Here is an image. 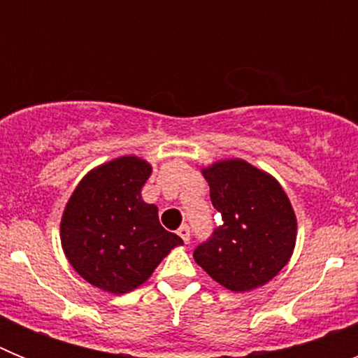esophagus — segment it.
Masks as SVG:
<instances>
[{
    "label": "esophagus",
    "mask_w": 358,
    "mask_h": 358,
    "mask_svg": "<svg viewBox=\"0 0 358 358\" xmlns=\"http://www.w3.org/2000/svg\"><path fill=\"white\" fill-rule=\"evenodd\" d=\"M177 235L181 236L182 242L188 243L189 242V227L188 226H181L179 229H177Z\"/></svg>",
    "instance_id": "34e87169"
}]
</instances>
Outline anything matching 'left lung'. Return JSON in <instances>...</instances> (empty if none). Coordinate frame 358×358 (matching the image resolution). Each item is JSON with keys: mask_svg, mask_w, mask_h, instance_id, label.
<instances>
[{"mask_svg": "<svg viewBox=\"0 0 358 358\" xmlns=\"http://www.w3.org/2000/svg\"><path fill=\"white\" fill-rule=\"evenodd\" d=\"M224 224L194 252L213 281L249 292L280 274L296 248L297 218L276 177L240 157L201 166Z\"/></svg>", "mask_w": 358, "mask_h": 358, "instance_id": "8db88e82", "label": "left lung"}]
</instances>
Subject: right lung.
Returning a JSON list of instances; mask_svg holds the SVG:
<instances>
[{
    "label": "right lung",
    "mask_w": 358,
    "mask_h": 358,
    "mask_svg": "<svg viewBox=\"0 0 358 358\" xmlns=\"http://www.w3.org/2000/svg\"><path fill=\"white\" fill-rule=\"evenodd\" d=\"M152 164L120 156L85 173L66 202L61 245L69 265L103 292L127 294L152 276L182 240L159 224L141 197Z\"/></svg>",
    "instance_id": "right-lung-1"
}]
</instances>
